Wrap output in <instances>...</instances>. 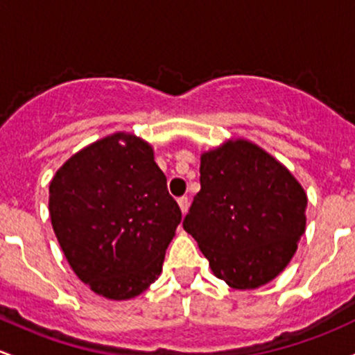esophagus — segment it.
<instances>
[{
  "label": "esophagus",
  "mask_w": 355,
  "mask_h": 355,
  "mask_svg": "<svg viewBox=\"0 0 355 355\" xmlns=\"http://www.w3.org/2000/svg\"><path fill=\"white\" fill-rule=\"evenodd\" d=\"M178 205H179V208H181L182 214H186V211H188V208H189V200H188V196H181V198L178 200Z\"/></svg>",
  "instance_id": "1"
}]
</instances>
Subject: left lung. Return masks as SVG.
<instances>
[{
    "mask_svg": "<svg viewBox=\"0 0 355 355\" xmlns=\"http://www.w3.org/2000/svg\"><path fill=\"white\" fill-rule=\"evenodd\" d=\"M200 184L182 227L217 279L258 288L288 265L306 231L308 196L286 166L248 140L202 153Z\"/></svg>",
    "mask_w": 355,
    "mask_h": 355,
    "instance_id": "1",
    "label": "left lung"
}]
</instances>
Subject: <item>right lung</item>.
I'll return each mask as SVG.
<instances>
[{
	"label": "right lung",
	"instance_id": "add662e5",
	"mask_svg": "<svg viewBox=\"0 0 355 355\" xmlns=\"http://www.w3.org/2000/svg\"><path fill=\"white\" fill-rule=\"evenodd\" d=\"M49 215L76 277L114 301L155 282L181 222L153 148L130 133L69 157L49 184Z\"/></svg>",
	"mask_w": 355,
	"mask_h": 355
}]
</instances>
